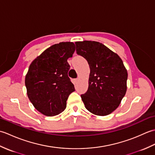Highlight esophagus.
<instances>
[{
  "instance_id": "34e87169",
  "label": "esophagus",
  "mask_w": 155,
  "mask_h": 155,
  "mask_svg": "<svg viewBox=\"0 0 155 155\" xmlns=\"http://www.w3.org/2000/svg\"><path fill=\"white\" fill-rule=\"evenodd\" d=\"M78 81H79V78H75V82H76V83H78Z\"/></svg>"
}]
</instances>
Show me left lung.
Instances as JSON below:
<instances>
[{
	"instance_id": "left-lung-1",
	"label": "left lung",
	"mask_w": 155,
	"mask_h": 155,
	"mask_svg": "<svg viewBox=\"0 0 155 155\" xmlns=\"http://www.w3.org/2000/svg\"><path fill=\"white\" fill-rule=\"evenodd\" d=\"M78 55L90 67L88 88L81 94L84 107L94 114L106 116L119 106L127 92L128 74L117 54L96 41L76 42Z\"/></svg>"
}]
</instances>
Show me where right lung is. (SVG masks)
Returning a JSON list of instances; mask_svg holds the SVG:
<instances>
[{
  "label": "right lung",
  "mask_w": 155,
  "mask_h": 155,
  "mask_svg": "<svg viewBox=\"0 0 155 155\" xmlns=\"http://www.w3.org/2000/svg\"><path fill=\"white\" fill-rule=\"evenodd\" d=\"M75 45L71 42L55 44L32 62L25 77L29 100L35 108L48 117L61 113L67 107L69 95L74 91L68 77Z\"/></svg>",
  "instance_id": "right-lung-1"
}]
</instances>
